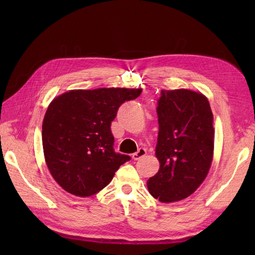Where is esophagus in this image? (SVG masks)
<instances>
[{
    "label": "esophagus",
    "mask_w": 255,
    "mask_h": 255,
    "mask_svg": "<svg viewBox=\"0 0 255 255\" xmlns=\"http://www.w3.org/2000/svg\"><path fill=\"white\" fill-rule=\"evenodd\" d=\"M145 154H146V150L143 149V148H140L136 153H133V154H132V158H133L134 160H138V159L142 158V157L145 155Z\"/></svg>",
    "instance_id": "34e87169"
}]
</instances>
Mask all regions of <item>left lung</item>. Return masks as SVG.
I'll return each mask as SVG.
<instances>
[{
  "label": "left lung",
  "instance_id": "left-lung-1",
  "mask_svg": "<svg viewBox=\"0 0 255 255\" xmlns=\"http://www.w3.org/2000/svg\"><path fill=\"white\" fill-rule=\"evenodd\" d=\"M158 172L148 180L150 194L169 203L189 197L210 170L214 136L210 102L188 89L161 90L157 101Z\"/></svg>",
  "mask_w": 255,
  "mask_h": 255
}]
</instances>
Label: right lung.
<instances>
[{"label": "right lung", "mask_w": 255, "mask_h": 255, "mask_svg": "<svg viewBox=\"0 0 255 255\" xmlns=\"http://www.w3.org/2000/svg\"><path fill=\"white\" fill-rule=\"evenodd\" d=\"M140 94L141 89H79L50 103L42 123L43 153L61 188L78 197L95 195L130 159L115 152L111 125L120 105Z\"/></svg>", "instance_id": "add662e5"}]
</instances>
